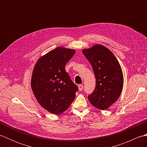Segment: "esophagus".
<instances>
[{"mask_svg":"<svg viewBox=\"0 0 147 147\" xmlns=\"http://www.w3.org/2000/svg\"><path fill=\"white\" fill-rule=\"evenodd\" d=\"M83 88V86L82 85H78V89H79L80 91H82Z\"/></svg>","mask_w":147,"mask_h":147,"instance_id":"obj_1","label":"esophagus"}]
</instances>
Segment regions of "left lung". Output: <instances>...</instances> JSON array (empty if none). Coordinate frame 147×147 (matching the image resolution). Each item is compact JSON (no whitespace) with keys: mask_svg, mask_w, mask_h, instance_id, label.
Instances as JSON below:
<instances>
[{"mask_svg":"<svg viewBox=\"0 0 147 147\" xmlns=\"http://www.w3.org/2000/svg\"><path fill=\"white\" fill-rule=\"evenodd\" d=\"M82 52L91 64L96 78L95 90L88 98L95 107L105 110L121 94L124 83L121 67L113 53L104 45L96 44Z\"/></svg>","mask_w":147,"mask_h":147,"instance_id":"1","label":"left lung"}]
</instances>
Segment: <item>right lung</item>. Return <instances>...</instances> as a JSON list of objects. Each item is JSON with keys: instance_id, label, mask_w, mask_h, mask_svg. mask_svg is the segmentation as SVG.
<instances>
[{"instance_id": "add662e5", "label": "right lung", "mask_w": 147, "mask_h": 147, "mask_svg": "<svg viewBox=\"0 0 147 147\" xmlns=\"http://www.w3.org/2000/svg\"><path fill=\"white\" fill-rule=\"evenodd\" d=\"M75 52L59 47L40 57L34 67L31 80L33 94L40 105L52 114L64 112L75 98L78 88L65 69Z\"/></svg>"}]
</instances>
